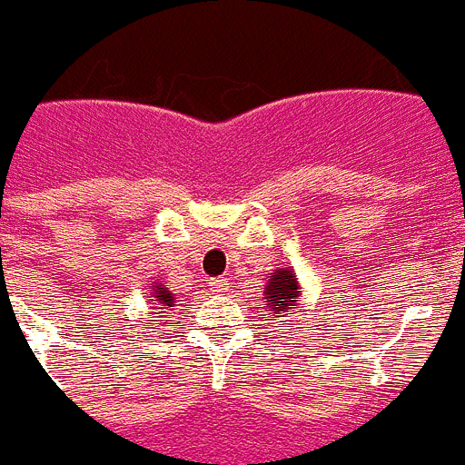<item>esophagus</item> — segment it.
Masks as SVG:
<instances>
[{"label": "esophagus", "instance_id": "34e87169", "mask_svg": "<svg viewBox=\"0 0 465 465\" xmlns=\"http://www.w3.org/2000/svg\"><path fill=\"white\" fill-rule=\"evenodd\" d=\"M210 286L214 292H224L229 288V279L226 276H217V279H210Z\"/></svg>", "mask_w": 465, "mask_h": 465}]
</instances>
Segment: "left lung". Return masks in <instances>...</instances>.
<instances>
[{
    "label": "left lung",
    "mask_w": 465,
    "mask_h": 465,
    "mask_svg": "<svg viewBox=\"0 0 465 465\" xmlns=\"http://www.w3.org/2000/svg\"><path fill=\"white\" fill-rule=\"evenodd\" d=\"M298 298V281L288 269H281L267 283V305L272 317H283V312L295 307Z\"/></svg>",
    "instance_id": "left-lung-1"
}]
</instances>
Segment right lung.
<instances>
[{"instance_id": "1", "label": "right lung", "mask_w": 465, "mask_h": 465, "mask_svg": "<svg viewBox=\"0 0 465 465\" xmlns=\"http://www.w3.org/2000/svg\"><path fill=\"white\" fill-rule=\"evenodd\" d=\"M153 295L160 300V302H163V305H170V300H173V292H167L165 288H155Z\"/></svg>"}]
</instances>
